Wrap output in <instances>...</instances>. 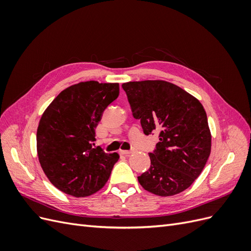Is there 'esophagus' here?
Instances as JSON below:
<instances>
[{"instance_id": "1", "label": "esophagus", "mask_w": 251, "mask_h": 251, "mask_svg": "<svg viewBox=\"0 0 251 251\" xmlns=\"http://www.w3.org/2000/svg\"><path fill=\"white\" fill-rule=\"evenodd\" d=\"M119 153L121 154V155H125V156H128V155H131L132 153H133V151H120Z\"/></svg>"}]
</instances>
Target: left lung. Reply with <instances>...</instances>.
I'll return each mask as SVG.
<instances>
[{"instance_id":"8db88e82","label":"left lung","mask_w":251,"mask_h":251,"mask_svg":"<svg viewBox=\"0 0 251 251\" xmlns=\"http://www.w3.org/2000/svg\"><path fill=\"white\" fill-rule=\"evenodd\" d=\"M133 116L143 133H159L151 168L138 177L146 191L169 197L180 194L200 176L211 151V134L202 103L165 80L123 83Z\"/></svg>"}]
</instances>
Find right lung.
I'll return each mask as SVG.
<instances>
[{"label": "right lung", "mask_w": 251, "mask_h": 251, "mask_svg": "<svg viewBox=\"0 0 251 251\" xmlns=\"http://www.w3.org/2000/svg\"><path fill=\"white\" fill-rule=\"evenodd\" d=\"M119 95V83L81 81L66 88L44 111L36 132L42 169L59 191L76 198L105 185L119 155L93 149L95 127Z\"/></svg>", "instance_id": "add662e5"}]
</instances>
